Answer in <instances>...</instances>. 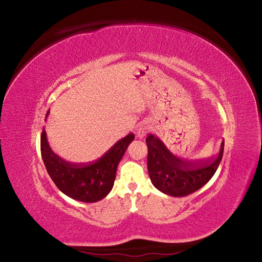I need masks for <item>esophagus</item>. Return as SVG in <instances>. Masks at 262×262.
Returning a JSON list of instances; mask_svg holds the SVG:
<instances>
[{
    "instance_id": "obj_1",
    "label": "esophagus",
    "mask_w": 262,
    "mask_h": 262,
    "mask_svg": "<svg viewBox=\"0 0 262 262\" xmlns=\"http://www.w3.org/2000/svg\"><path fill=\"white\" fill-rule=\"evenodd\" d=\"M137 136H138V138H143L144 136H145V130L143 129V128H139L138 130H137Z\"/></svg>"
}]
</instances>
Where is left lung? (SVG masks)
Returning a JSON list of instances; mask_svg holds the SVG:
<instances>
[{"label":"left lung","instance_id":"left-lung-1","mask_svg":"<svg viewBox=\"0 0 262 262\" xmlns=\"http://www.w3.org/2000/svg\"><path fill=\"white\" fill-rule=\"evenodd\" d=\"M147 169L156 189L171 196H185L202 188L215 173L223 157L224 141L216 157L205 162L177 160L166 152L157 139L146 138Z\"/></svg>","mask_w":262,"mask_h":262}]
</instances>
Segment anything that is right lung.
Instances as JSON below:
<instances>
[{
  "mask_svg": "<svg viewBox=\"0 0 262 262\" xmlns=\"http://www.w3.org/2000/svg\"><path fill=\"white\" fill-rule=\"evenodd\" d=\"M49 112L47 113L48 117ZM134 140L130 133L109 148L97 161L90 164H73L63 160L51 149L45 129L41 132V157L49 176L59 190L81 202H97L112 191L119 162L126 147Z\"/></svg>",
  "mask_w": 262,
  "mask_h": 262,
  "instance_id": "1",
  "label": "right lung"
}]
</instances>
